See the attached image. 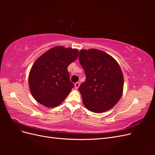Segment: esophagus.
Listing matches in <instances>:
<instances>
[{
  "label": "esophagus",
  "instance_id": "obj_1",
  "mask_svg": "<svg viewBox=\"0 0 155 155\" xmlns=\"http://www.w3.org/2000/svg\"><path fill=\"white\" fill-rule=\"evenodd\" d=\"M79 85H80V83H79V82H77L74 84V86H75V88H76V89H78L79 87Z\"/></svg>",
  "mask_w": 155,
  "mask_h": 155
}]
</instances>
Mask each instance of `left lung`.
<instances>
[{"label": "left lung", "mask_w": 155, "mask_h": 155, "mask_svg": "<svg viewBox=\"0 0 155 155\" xmlns=\"http://www.w3.org/2000/svg\"><path fill=\"white\" fill-rule=\"evenodd\" d=\"M79 61L86 76L79 87L84 105L96 113L110 109L123 92L124 76L120 65L112 56L97 49L80 50Z\"/></svg>", "instance_id": "8db88e82"}]
</instances>
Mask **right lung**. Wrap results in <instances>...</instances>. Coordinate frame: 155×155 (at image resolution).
Masks as SVG:
<instances>
[{
	"label": "right lung",
	"instance_id": "1",
	"mask_svg": "<svg viewBox=\"0 0 155 155\" xmlns=\"http://www.w3.org/2000/svg\"><path fill=\"white\" fill-rule=\"evenodd\" d=\"M78 57L77 49L55 46L36 60L29 75V87L34 99L47 107L60 105L74 84L67 68Z\"/></svg>",
	"mask_w": 155,
	"mask_h": 155
}]
</instances>
